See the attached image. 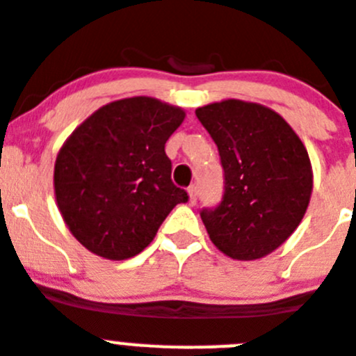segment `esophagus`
<instances>
[{"label": "esophagus", "mask_w": 356, "mask_h": 356, "mask_svg": "<svg viewBox=\"0 0 356 356\" xmlns=\"http://www.w3.org/2000/svg\"><path fill=\"white\" fill-rule=\"evenodd\" d=\"M188 195H190V198H188V202H190V206H195L197 204V186H190L188 188Z\"/></svg>", "instance_id": "34e87169"}]
</instances>
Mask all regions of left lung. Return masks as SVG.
Here are the masks:
<instances>
[{
	"mask_svg": "<svg viewBox=\"0 0 356 356\" xmlns=\"http://www.w3.org/2000/svg\"><path fill=\"white\" fill-rule=\"evenodd\" d=\"M223 166V197L200 218L220 252L238 261L271 254L303 220L312 166L293 127L257 102L227 99L195 110Z\"/></svg>",
	"mask_w": 356,
	"mask_h": 356,
	"instance_id": "1",
	"label": "left lung"
}]
</instances>
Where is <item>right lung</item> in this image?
<instances>
[{"label":"right lung","instance_id":"1","mask_svg":"<svg viewBox=\"0 0 356 356\" xmlns=\"http://www.w3.org/2000/svg\"><path fill=\"white\" fill-rule=\"evenodd\" d=\"M184 110L154 97L113 101L70 134L54 163L56 204L76 239L110 261L138 255L188 193L172 182L166 140Z\"/></svg>","mask_w":356,"mask_h":356}]
</instances>
